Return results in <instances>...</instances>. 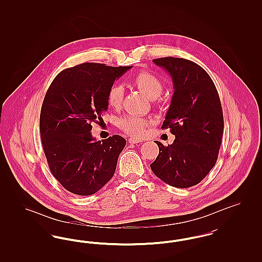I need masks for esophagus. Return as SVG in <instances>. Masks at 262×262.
Listing matches in <instances>:
<instances>
[{"mask_svg":"<svg viewBox=\"0 0 262 262\" xmlns=\"http://www.w3.org/2000/svg\"><path fill=\"white\" fill-rule=\"evenodd\" d=\"M128 142L135 144V143L141 142V139H139V138H137V137H129V138H128Z\"/></svg>","mask_w":262,"mask_h":262,"instance_id":"1","label":"esophagus"}]
</instances>
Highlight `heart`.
Instances as JSON below:
<instances>
[{"label":"heart","instance_id":"heart-1","mask_svg":"<svg viewBox=\"0 0 262 262\" xmlns=\"http://www.w3.org/2000/svg\"><path fill=\"white\" fill-rule=\"evenodd\" d=\"M134 84L143 92L149 99H156L163 92L162 81L148 72H140L133 79ZM124 99V88L120 84H114L107 92V101L110 107L118 109L122 106ZM151 124L148 119L128 115L120 120V127L129 136L140 137L146 133Z\"/></svg>","mask_w":262,"mask_h":262}]
</instances>
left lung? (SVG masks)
Masks as SVG:
<instances>
[{
	"instance_id": "8db88e82",
	"label": "left lung",
	"mask_w": 262,
	"mask_h": 262,
	"mask_svg": "<svg viewBox=\"0 0 262 262\" xmlns=\"http://www.w3.org/2000/svg\"><path fill=\"white\" fill-rule=\"evenodd\" d=\"M153 62L173 79L174 94L162 129L174 135L172 144L155 141L159 154L150 164L160 180L174 187L200 183L216 164L224 132L219 94L211 77L198 63L165 57Z\"/></svg>"
}]
</instances>
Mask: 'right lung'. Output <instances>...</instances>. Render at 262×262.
Masks as SVG:
<instances>
[{
	"label": "right lung",
	"mask_w": 262,
	"mask_h": 262,
	"mask_svg": "<svg viewBox=\"0 0 262 262\" xmlns=\"http://www.w3.org/2000/svg\"><path fill=\"white\" fill-rule=\"evenodd\" d=\"M130 67L84 62L62 71L52 81L40 113L42 146L51 173L72 193L90 195L115 174L124 137L96 141L92 123L108 109L107 92Z\"/></svg>",
	"instance_id": "obj_1"
}]
</instances>
